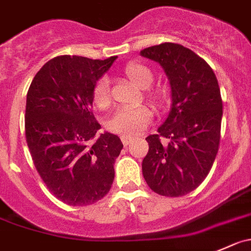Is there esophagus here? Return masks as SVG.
Wrapping results in <instances>:
<instances>
[{"label": "esophagus", "instance_id": "1", "mask_svg": "<svg viewBox=\"0 0 251 251\" xmlns=\"http://www.w3.org/2000/svg\"><path fill=\"white\" fill-rule=\"evenodd\" d=\"M121 141H123L124 145L128 146L131 142H132V138L128 137V136H121Z\"/></svg>", "mask_w": 251, "mask_h": 251}]
</instances>
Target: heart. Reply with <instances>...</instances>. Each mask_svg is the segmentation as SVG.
I'll return each instance as SVG.
<instances>
[{"label":"heart","instance_id":"b5f03b06","mask_svg":"<svg viewBox=\"0 0 251 251\" xmlns=\"http://www.w3.org/2000/svg\"><path fill=\"white\" fill-rule=\"evenodd\" d=\"M125 75L131 82L141 88H147L153 81V74L147 66L137 62H131L125 67ZM148 98L154 103H159L162 93L158 89H146ZM93 100L99 108H105L110 101L109 82L101 78L97 82L93 92ZM152 120V111L145 105L125 106L120 108L108 119L106 127L123 136L140 135Z\"/></svg>","mask_w":251,"mask_h":251}]
</instances>
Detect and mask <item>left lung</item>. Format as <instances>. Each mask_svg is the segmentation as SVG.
<instances>
[{
  "label": "left lung",
  "instance_id": "left-lung-1",
  "mask_svg": "<svg viewBox=\"0 0 251 251\" xmlns=\"http://www.w3.org/2000/svg\"><path fill=\"white\" fill-rule=\"evenodd\" d=\"M141 56L163 67L172 89L169 115L157 135L146 138L150 150L142 174L154 193L179 198L205 180L217 155L223 115L220 86L210 65L180 44L146 48Z\"/></svg>",
  "mask_w": 251,
  "mask_h": 251
}]
</instances>
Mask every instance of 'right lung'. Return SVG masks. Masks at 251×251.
<instances>
[{
	"label": "right lung",
	"instance_id": "right-lung-1",
	"mask_svg": "<svg viewBox=\"0 0 251 251\" xmlns=\"http://www.w3.org/2000/svg\"><path fill=\"white\" fill-rule=\"evenodd\" d=\"M116 58L57 56L41 67L29 87V152L49 191L66 205H92L113 185L114 163L124 146L113 133L96 136L100 125L92 108L97 81Z\"/></svg>",
	"mask_w": 251,
	"mask_h": 251
}]
</instances>
